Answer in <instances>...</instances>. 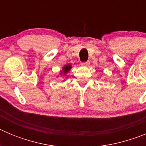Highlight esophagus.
Segmentation results:
<instances>
[{
    "label": "esophagus",
    "mask_w": 146,
    "mask_h": 146,
    "mask_svg": "<svg viewBox=\"0 0 146 146\" xmlns=\"http://www.w3.org/2000/svg\"><path fill=\"white\" fill-rule=\"evenodd\" d=\"M89 64H90V62L88 60L86 62H82V66H88Z\"/></svg>",
    "instance_id": "esophagus-1"
}]
</instances>
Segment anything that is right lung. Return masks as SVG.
<instances>
[{
	"label": "right lung",
	"instance_id": "right-lung-1",
	"mask_svg": "<svg viewBox=\"0 0 146 146\" xmlns=\"http://www.w3.org/2000/svg\"><path fill=\"white\" fill-rule=\"evenodd\" d=\"M71 69H72V65H71V64H66V65H65L64 67H63L62 70L60 71V75L64 76V77H66L67 73H68V72L71 70Z\"/></svg>",
	"mask_w": 146,
	"mask_h": 146
}]
</instances>
